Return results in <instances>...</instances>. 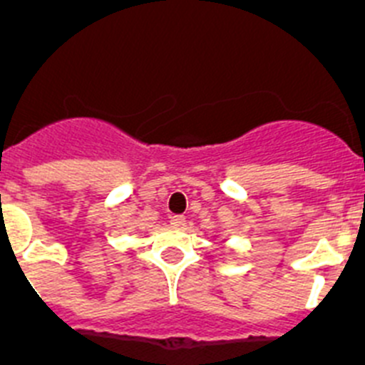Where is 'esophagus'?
<instances>
[{
    "mask_svg": "<svg viewBox=\"0 0 365 365\" xmlns=\"http://www.w3.org/2000/svg\"><path fill=\"white\" fill-rule=\"evenodd\" d=\"M185 222V216H173V218H170V225H173V227H183Z\"/></svg>",
    "mask_w": 365,
    "mask_h": 365,
    "instance_id": "esophagus-1",
    "label": "esophagus"
}]
</instances>
